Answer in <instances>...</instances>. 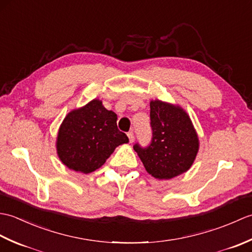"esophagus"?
<instances>
[{"label":"esophagus","mask_w":252,"mask_h":252,"mask_svg":"<svg viewBox=\"0 0 252 252\" xmlns=\"http://www.w3.org/2000/svg\"><path fill=\"white\" fill-rule=\"evenodd\" d=\"M127 137H129V141L130 143H133V141H134V133H133L132 131L127 133Z\"/></svg>","instance_id":"obj_1"}]
</instances>
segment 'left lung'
<instances>
[{"label": "left lung", "mask_w": 252, "mask_h": 252, "mask_svg": "<svg viewBox=\"0 0 252 252\" xmlns=\"http://www.w3.org/2000/svg\"><path fill=\"white\" fill-rule=\"evenodd\" d=\"M151 126V145L133 147L147 172L157 180H170L189 170L199 151V138L189 114L179 105L153 99Z\"/></svg>", "instance_id": "8db88e82"}]
</instances>
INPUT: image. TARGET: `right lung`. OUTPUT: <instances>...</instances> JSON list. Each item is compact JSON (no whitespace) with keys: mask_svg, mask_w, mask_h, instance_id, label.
<instances>
[{"mask_svg":"<svg viewBox=\"0 0 252 252\" xmlns=\"http://www.w3.org/2000/svg\"><path fill=\"white\" fill-rule=\"evenodd\" d=\"M126 143L129 138L117 127V115L94 98L68 112L58 130L56 151L67 168L88 174L100 168L117 146Z\"/></svg>","mask_w":252,"mask_h":252,"instance_id":"obj_1","label":"right lung"}]
</instances>
